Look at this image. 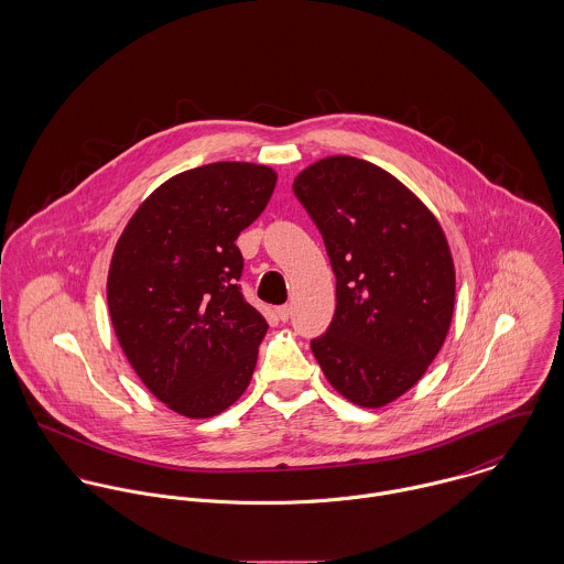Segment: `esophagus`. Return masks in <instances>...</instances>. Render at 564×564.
Instances as JSON below:
<instances>
[{"label":"esophagus","mask_w":564,"mask_h":564,"mask_svg":"<svg viewBox=\"0 0 564 564\" xmlns=\"http://www.w3.org/2000/svg\"><path fill=\"white\" fill-rule=\"evenodd\" d=\"M275 315H278L280 322H289V317H291V306H278V308H275Z\"/></svg>","instance_id":"34e87169"}]
</instances>
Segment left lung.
I'll use <instances>...</instances> for the list:
<instances>
[{
    "mask_svg": "<svg viewBox=\"0 0 564 564\" xmlns=\"http://www.w3.org/2000/svg\"><path fill=\"white\" fill-rule=\"evenodd\" d=\"M336 275V311L311 343L327 382L382 408L410 391L441 351L456 302L449 242L395 175L354 156L308 164L293 182Z\"/></svg>",
    "mask_w": 564,
    "mask_h": 564,
    "instance_id": "1",
    "label": "left lung"
}]
</instances>
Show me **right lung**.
Returning a JSON list of instances; mask_svg holds the SVG:
<instances>
[{"label": "right lung", "instance_id": "right-lung-1", "mask_svg": "<svg viewBox=\"0 0 564 564\" xmlns=\"http://www.w3.org/2000/svg\"><path fill=\"white\" fill-rule=\"evenodd\" d=\"M267 164L182 171L137 208L115 245L106 297L117 340L154 398L208 419L245 393L267 322L241 295L237 239L271 199Z\"/></svg>", "mask_w": 564, "mask_h": 564}]
</instances>
